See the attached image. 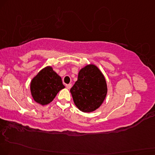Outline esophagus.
Instances as JSON below:
<instances>
[{"mask_svg":"<svg viewBox=\"0 0 155 155\" xmlns=\"http://www.w3.org/2000/svg\"><path fill=\"white\" fill-rule=\"evenodd\" d=\"M71 87H72L71 84H68V85H66V87L68 89H70V88H71Z\"/></svg>","mask_w":155,"mask_h":155,"instance_id":"esophagus-1","label":"esophagus"}]
</instances>
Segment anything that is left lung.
<instances>
[{
    "label": "left lung",
    "instance_id": "8db88e82",
    "mask_svg": "<svg viewBox=\"0 0 155 155\" xmlns=\"http://www.w3.org/2000/svg\"><path fill=\"white\" fill-rule=\"evenodd\" d=\"M107 92L106 78L94 64H87L80 70L78 81L70 89L74 105L84 113L98 109L104 103Z\"/></svg>",
    "mask_w": 155,
    "mask_h": 155
}]
</instances>
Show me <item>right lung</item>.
Instances as JSON below:
<instances>
[{
  "instance_id": "obj_1",
  "label": "right lung",
  "mask_w": 155,
  "mask_h": 155,
  "mask_svg": "<svg viewBox=\"0 0 155 155\" xmlns=\"http://www.w3.org/2000/svg\"><path fill=\"white\" fill-rule=\"evenodd\" d=\"M63 88L64 85L62 78L51 66H47L40 70L30 83L32 98L41 106L50 104L59 91Z\"/></svg>"
}]
</instances>
